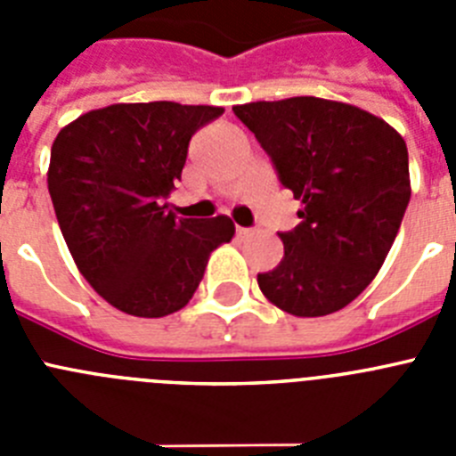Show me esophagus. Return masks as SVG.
Here are the masks:
<instances>
[{
	"mask_svg": "<svg viewBox=\"0 0 456 456\" xmlns=\"http://www.w3.org/2000/svg\"><path fill=\"white\" fill-rule=\"evenodd\" d=\"M237 235L248 237V235H253V231H251V228H244V225H237Z\"/></svg>",
	"mask_w": 456,
	"mask_h": 456,
	"instance_id": "esophagus-1",
	"label": "esophagus"
}]
</instances>
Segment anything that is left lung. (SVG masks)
<instances>
[{"instance_id": "obj_1", "label": "left lung", "mask_w": 456, "mask_h": 456, "mask_svg": "<svg viewBox=\"0 0 456 456\" xmlns=\"http://www.w3.org/2000/svg\"><path fill=\"white\" fill-rule=\"evenodd\" d=\"M232 111L304 203L301 224L281 232L283 260L257 285L289 315H331L372 283L400 231L411 199L404 139L370 111L313 95Z\"/></svg>"}]
</instances>
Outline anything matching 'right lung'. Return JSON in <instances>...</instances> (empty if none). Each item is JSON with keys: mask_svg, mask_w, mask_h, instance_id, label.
Listing matches in <instances>:
<instances>
[{"mask_svg": "<svg viewBox=\"0 0 456 456\" xmlns=\"http://www.w3.org/2000/svg\"><path fill=\"white\" fill-rule=\"evenodd\" d=\"M221 107L109 104L66 125L52 143V205L70 256L104 301L134 317L184 308L209 253L231 241L228 216L183 219L168 209L189 141Z\"/></svg>", "mask_w": 456, "mask_h": 456, "instance_id": "add662e5", "label": "right lung"}]
</instances>
